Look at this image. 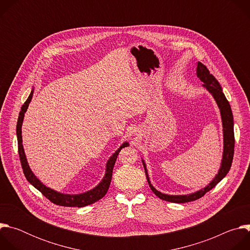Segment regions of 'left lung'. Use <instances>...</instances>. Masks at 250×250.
Listing matches in <instances>:
<instances>
[{
	"label": "left lung",
	"mask_w": 250,
	"mask_h": 250,
	"mask_svg": "<svg viewBox=\"0 0 250 250\" xmlns=\"http://www.w3.org/2000/svg\"><path fill=\"white\" fill-rule=\"evenodd\" d=\"M196 65H197V77L204 83L202 85L203 88H205L213 97L220 109L222 125H223V136H224V148H223L222 162H221V166L218 171V174H216V176L212 178L211 181L206 187L187 195H168V194L161 193L160 191L156 190L152 186L148 176L146 164L144 158H141L142 164H144L145 171L146 174L147 182L152 192L161 200L171 202V203H178V204L187 203V202L195 201L197 199L202 198L207 192L211 190L219 182H221L224 179L230 169L232 158H233L234 132H233V116H232L230 104L227 100L225 94L223 93V89L219 81L209 73L208 68L201 62H198Z\"/></svg>",
	"instance_id": "1"
}]
</instances>
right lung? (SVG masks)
<instances>
[{"label": "right lung", "instance_id": "right-lung-1", "mask_svg": "<svg viewBox=\"0 0 250 250\" xmlns=\"http://www.w3.org/2000/svg\"><path fill=\"white\" fill-rule=\"evenodd\" d=\"M32 95H33V88L27 98V100L24 102V104L21 105V109L19 115V119H18V123H17V137H18V147H19V155H20V159H21V167L24 173V176L26 178V180L35 188L38 189L40 192H42L48 200H50L53 204L59 205V206H64V207H85L88 205H91L97 201H99L100 199H102L106 192L109 190L110 184H111V180H112V174H113V169L117 160V157L119 155V152L122 150V148L126 147L129 146V144L127 141H125L124 144L112 154V156L109 158V160L106 161L105 163V172L104 175L103 177V179L101 180V182L94 187L93 189L81 193V194H64V193H60L58 191H55L47 186H45L39 178L34 175V173L32 172V170L30 169L25 153H24V149H23V146H22V135H21V125L23 123V119H24V114L27 111L28 104L31 102L32 99Z\"/></svg>", "mask_w": 250, "mask_h": 250}]
</instances>
